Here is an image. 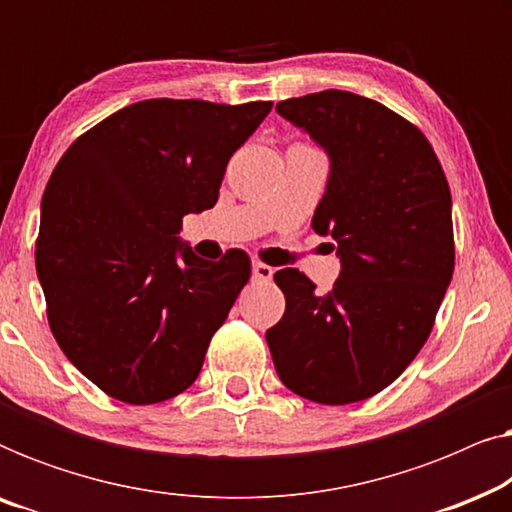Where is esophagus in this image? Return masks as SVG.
Returning <instances> with one entry per match:
<instances>
[{
  "label": "esophagus",
  "mask_w": 512,
  "mask_h": 512,
  "mask_svg": "<svg viewBox=\"0 0 512 512\" xmlns=\"http://www.w3.org/2000/svg\"><path fill=\"white\" fill-rule=\"evenodd\" d=\"M272 272H275V270H272L270 265L261 263V261L251 263V277H254V279H261V282H270Z\"/></svg>",
  "instance_id": "34e87169"
}]
</instances>
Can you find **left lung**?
<instances>
[{
	"label": "left lung",
	"instance_id": "8db88e82",
	"mask_svg": "<svg viewBox=\"0 0 512 512\" xmlns=\"http://www.w3.org/2000/svg\"><path fill=\"white\" fill-rule=\"evenodd\" d=\"M277 114L328 156L312 228L333 237L340 275L319 296L296 268L275 272L286 310L265 340L293 394L363 401L429 338L454 270L450 186L422 132L368 97L321 90L279 102Z\"/></svg>",
	"mask_w": 512,
	"mask_h": 512
}]
</instances>
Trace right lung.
<instances>
[{
  "label": "right lung",
  "instance_id": "right-lung-1",
  "mask_svg": "<svg viewBox=\"0 0 512 512\" xmlns=\"http://www.w3.org/2000/svg\"><path fill=\"white\" fill-rule=\"evenodd\" d=\"M270 109L135 102L76 139L48 179L37 242L48 324L118 401H167L200 375L251 268L240 249L195 256L181 219L216 205L230 156Z\"/></svg>",
  "mask_w": 512,
  "mask_h": 512
}]
</instances>
